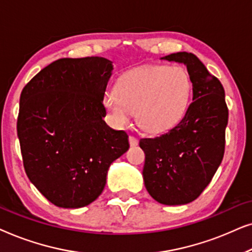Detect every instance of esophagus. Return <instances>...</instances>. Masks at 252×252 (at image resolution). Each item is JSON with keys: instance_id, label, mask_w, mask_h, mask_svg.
<instances>
[{"instance_id": "1", "label": "esophagus", "mask_w": 252, "mask_h": 252, "mask_svg": "<svg viewBox=\"0 0 252 252\" xmlns=\"http://www.w3.org/2000/svg\"><path fill=\"white\" fill-rule=\"evenodd\" d=\"M128 140H129V146H130V147H136L137 144H139V140H137L136 137L129 136Z\"/></svg>"}]
</instances>
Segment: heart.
<instances>
[{
  "label": "heart",
  "instance_id": "b5f03b06",
  "mask_svg": "<svg viewBox=\"0 0 252 252\" xmlns=\"http://www.w3.org/2000/svg\"><path fill=\"white\" fill-rule=\"evenodd\" d=\"M190 75L180 65H151L127 72L116 91L104 95V106L118 126L128 124L130 112L146 132H167L184 119L190 105Z\"/></svg>",
  "mask_w": 252,
  "mask_h": 252
}]
</instances>
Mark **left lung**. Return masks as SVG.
Masks as SVG:
<instances>
[{
  "label": "left lung",
  "instance_id": "1",
  "mask_svg": "<svg viewBox=\"0 0 252 252\" xmlns=\"http://www.w3.org/2000/svg\"><path fill=\"white\" fill-rule=\"evenodd\" d=\"M160 60L187 66L192 102L184 119L166 134L141 139L146 154L143 180L158 203L182 205L198 197L221 164L228 109L218 79L191 53H175Z\"/></svg>",
  "mask_w": 252,
  "mask_h": 252
}]
</instances>
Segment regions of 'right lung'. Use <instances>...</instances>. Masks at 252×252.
Here are the masks:
<instances>
[{
    "mask_svg": "<svg viewBox=\"0 0 252 252\" xmlns=\"http://www.w3.org/2000/svg\"><path fill=\"white\" fill-rule=\"evenodd\" d=\"M112 62L61 58L42 68L20 94L17 133L30 181L64 209L91 204L112 161L128 150V135L103 120Z\"/></svg>",
    "mask_w": 252,
    "mask_h": 252,
    "instance_id": "1",
    "label": "right lung"
}]
</instances>
